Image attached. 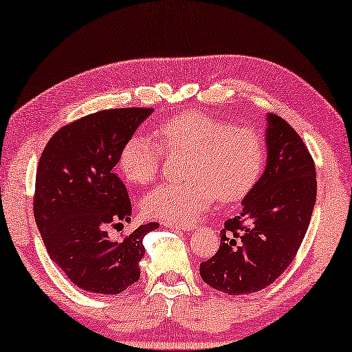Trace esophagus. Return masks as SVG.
I'll use <instances>...</instances> for the list:
<instances>
[{
  "mask_svg": "<svg viewBox=\"0 0 352 352\" xmlns=\"http://www.w3.org/2000/svg\"><path fill=\"white\" fill-rule=\"evenodd\" d=\"M167 228H175V230H182V231H192L196 230V225L195 223H164Z\"/></svg>",
  "mask_w": 352,
  "mask_h": 352,
  "instance_id": "34e87169",
  "label": "esophagus"
}]
</instances>
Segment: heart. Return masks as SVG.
Segmentation results:
<instances>
[{"label": "heart", "instance_id": "obj_1", "mask_svg": "<svg viewBox=\"0 0 352 352\" xmlns=\"http://www.w3.org/2000/svg\"><path fill=\"white\" fill-rule=\"evenodd\" d=\"M162 150L188 153L186 182L157 185L142 201L148 217L167 221L196 219L215 196L223 202L244 197L266 161V143L258 131L188 111L160 122L155 137L135 133L129 138L120 156L122 175L135 185L151 183L160 174Z\"/></svg>", "mask_w": 352, "mask_h": 352}]
</instances>
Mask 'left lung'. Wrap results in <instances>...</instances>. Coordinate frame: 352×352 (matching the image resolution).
Listing matches in <instances>:
<instances>
[{
    "label": "left lung",
    "instance_id": "1",
    "mask_svg": "<svg viewBox=\"0 0 352 352\" xmlns=\"http://www.w3.org/2000/svg\"><path fill=\"white\" fill-rule=\"evenodd\" d=\"M266 167L239 215L225 221L220 247L201 263L202 280L228 295L254 294L287 270L298 252L316 204V167L289 122L266 116Z\"/></svg>",
    "mask_w": 352,
    "mask_h": 352
}]
</instances>
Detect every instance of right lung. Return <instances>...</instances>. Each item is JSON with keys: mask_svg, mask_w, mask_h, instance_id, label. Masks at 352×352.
Returning <instances> with one entry per match:
<instances>
[{"mask_svg": "<svg viewBox=\"0 0 352 352\" xmlns=\"http://www.w3.org/2000/svg\"><path fill=\"white\" fill-rule=\"evenodd\" d=\"M151 113L153 108L92 113L58 129L39 157L34 220L51 260L81 290L116 295L140 277L143 237L160 225H140L122 241L110 239L107 230L131 221V199L113 169Z\"/></svg>", "mask_w": 352, "mask_h": 352, "instance_id": "obj_1", "label": "right lung"}]
</instances>
